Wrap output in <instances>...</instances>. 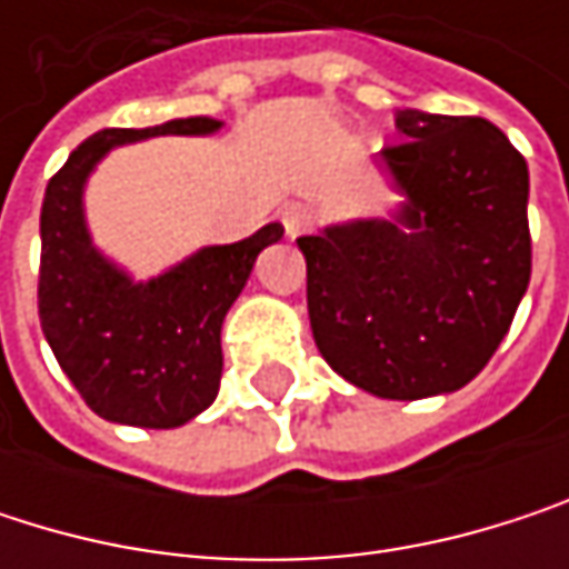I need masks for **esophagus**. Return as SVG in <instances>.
Masks as SVG:
<instances>
[{"label": "esophagus", "mask_w": 569, "mask_h": 569, "mask_svg": "<svg viewBox=\"0 0 569 569\" xmlns=\"http://www.w3.org/2000/svg\"><path fill=\"white\" fill-rule=\"evenodd\" d=\"M280 220H283V227L289 237H299V233H306V230L316 223V213H312V207H309V203H286L283 213H280Z\"/></svg>", "instance_id": "obj_1"}]
</instances>
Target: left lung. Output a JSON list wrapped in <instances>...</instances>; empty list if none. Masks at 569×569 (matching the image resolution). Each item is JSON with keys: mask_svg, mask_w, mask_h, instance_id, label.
<instances>
[{"mask_svg": "<svg viewBox=\"0 0 569 569\" xmlns=\"http://www.w3.org/2000/svg\"><path fill=\"white\" fill-rule=\"evenodd\" d=\"M405 141L379 164L405 197L299 237L322 359L379 398L468 386L508 336L530 283L527 161L485 118L396 111Z\"/></svg>", "mask_w": 569, "mask_h": 569, "instance_id": "1", "label": "left lung"}]
</instances>
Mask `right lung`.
Here are the masks:
<instances>
[{
	"label": "right lung",
	"mask_w": 569,
	"mask_h": 569,
	"mask_svg": "<svg viewBox=\"0 0 569 569\" xmlns=\"http://www.w3.org/2000/svg\"><path fill=\"white\" fill-rule=\"evenodd\" d=\"M213 118L154 128H104L81 141L42 200L39 319L61 372L88 408L134 428H180L213 405L223 372L220 326L263 247L283 237L267 223L227 247H203L168 273L134 283L84 223V183L121 144L158 134H213Z\"/></svg>",
	"instance_id": "add662e5"
}]
</instances>
